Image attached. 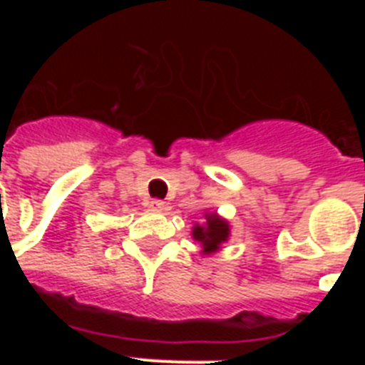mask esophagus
I'll return each mask as SVG.
<instances>
[{"label": "esophagus", "instance_id": "esophagus-1", "mask_svg": "<svg viewBox=\"0 0 365 365\" xmlns=\"http://www.w3.org/2000/svg\"><path fill=\"white\" fill-rule=\"evenodd\" d=\"M150 208L153 212H163L164 208H166V205H164V201H160V199H153V201H150Z\"/></svg>", "mask_w": 365, "mask_h": 365}]
</instances>
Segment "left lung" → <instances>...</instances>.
Here are the masks:
<instances>
[{"instance_id": "1", "label": "left lung", "mask_w": 365, "mask_h": 365, "mask_svg": "<svg viewBox=\"0 0 365 365\" xmlns=\"http://www.w3.org/2000/svg\"><path fill=\"white\" fill-rule=\"evenodd\" d=\"M192 237L201 245L202 256H212L219 252L230 237V222L217 212H205V222L193 225Z\"/></svg>"}]
</instances>
